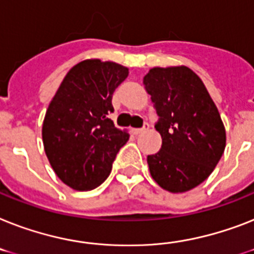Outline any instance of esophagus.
<instances>
[{
	"mask_svg": "<svg viewBox=\"0 0 254 254\" xmlns=\"http://www.w3.org/2000/svg\"><path fill=\"white\" fill-rule=\"evenodd\" d=\"M150 127V125H148V123H145L143 124V127H137V129H133V133L134 134H141L143 133V131H146Z\"/></svg>",
	"mask_w": 254,
	"mask_h": 254,
	"instance_id": "34e87169",
	"label": "esophagus"
}]
</instances>
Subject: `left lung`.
<instances>
[{
  "instance_id": "obj_1",
  "label": "left lung",
  "mask_w": 254,
  "mask_h": 254,
  "mask_svg": "<svg viewBox=\"0 0 254 254\" xmlns=\"http://www.w3.org/2000/svg\"><path fill=\"white\" fill-rule=\"evenodd\" d=\"M143 84L162 135V148L147 156L150 174L171 193L190 190L210 176L224 152L218 108L201 78L187 66L152 67Z\"/></svg>"
}]
</instances>
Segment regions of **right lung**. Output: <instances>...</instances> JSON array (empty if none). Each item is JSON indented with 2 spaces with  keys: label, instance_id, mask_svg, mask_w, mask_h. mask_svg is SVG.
I'll return each mask as SVG.
<instances>
[{
  "label": "right lung",
  "instance_id": "obj_1",
  "mask_svg": "<svg viewBox=\"0 0 254 254\" xmlns=\"http://www.w3.org/2000/svg\"><path fill=\"white\" fill-rule=\"evenodd\" d=\"M127 67L84 60L69 70L45 113L43 143L60 180L75 190H91L111 174L129 139L115 127L112 95L127 79Z\"/></svg>",
  "mask_w": 254,
  "mask_h": 254
}]
</instances>
